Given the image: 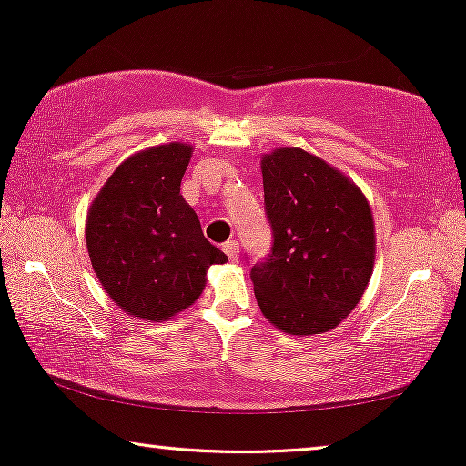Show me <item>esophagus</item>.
Returning <instances> with one entry per match:
<instances>
[{"label":"esophagus","mask_w":466,"mask_h":466,"mask_svg":"<svg viewBox=\"0 0 466 466\" xmlns=\"http://www.w3.org/2000/svg\"><path fill=\"white\" fill-rule=\"evenodd\" d=\"M222 250L227 252V257L231 258V260H238V257H239V244L235 239H228L225 246H222Z\"/></svg>","instance_id":"34e87169"}]
</instances>
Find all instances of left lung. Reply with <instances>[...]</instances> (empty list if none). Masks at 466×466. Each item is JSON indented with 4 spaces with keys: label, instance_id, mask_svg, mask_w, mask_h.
Listing matches in <instances>:
<instances>
[{
    "label": "left lung",
    "instance_id": "1",
    "mask_svg": "<svg viewBox=\"0 0 466 466\" xmlns=\"http://www.w3.org/2000/svg\"><path fill=\"white\" fill-rule=\"evenodd\" d=\"M273 246L252 267L258 308L289 335L335 329L365 295L375 263V222L362 190L301 148L260 157Z\"/></svg>",
    "mask_w": 466,
    "mask_h": 466
}]
</instances>
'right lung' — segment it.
I'll return each mask as SVG.
<instances>
[{
	"mask_svg": "<svg viewBox=\"0 0 466 466\" xmlns=\"http://www.w3.org/2000/svg\"><path fill=\"white\" fill-rule=\"evenodd\" d=\"M193 146L139 150L114 169L88 208L86 250L99 284L120 309L165 322L193 305L227 254L203 238L180 195Z\"/></svg>",
	"mask_w": 466,
	"mask_h": 466,
	"instance_id": "1",
	"label": "right lung"
}]
</instances>
